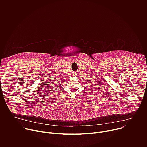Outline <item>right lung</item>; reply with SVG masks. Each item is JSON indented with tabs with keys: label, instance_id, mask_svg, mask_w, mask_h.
<instances>
[{
	"label": "right lung",
	"instance_id": "1",
	"mask_svg": "<svg viewBox=\"0 0 147 147\" xmlns=\"http://www.w3.org/2000/svg\"><path fill=\"white\" fill-rule=\"evenodd\" d=\"M0 81H1V79H0Z\"/></svg>",
	"mask_w": 147,
	"mask_h": 147
}]
</instances>
